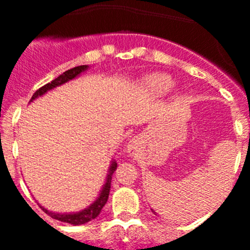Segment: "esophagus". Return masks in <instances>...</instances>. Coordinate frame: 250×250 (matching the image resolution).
<instances>
[{"instance_id": "34e87169", "label": "esophagus", "mask_w": 250, "mask_h": 250, "mask_svg": "<svg viewBox=\"0 0 250 250\" xmlns=\"http://www.w3.org/2000/svg\"><path fill=\"white\" fill-rule=\"evenodd\" d=\"M138 149H139L138 140H136V139H132V140L129 143V145H127V152H129L130 155H135Z\"/></svg>"}]
</instances>
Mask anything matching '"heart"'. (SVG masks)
<instances>
[{"label": "heart", "instance_id": "heart-1", "mask_svg": "<svg viewBox=\"0 0 250 250\" xmlns=\"http://www.w3.org/2000/svg\"><path fill=\"white\" fill-rule=\"evenodd\" d=\"M145 86L151 92L155 94H164L173 87L171 77L165 74H151L145 77Z\"/></svg>", "mask_w": 250, "mask_h": 250}]
</instances>
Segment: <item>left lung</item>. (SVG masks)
Instances as JSON below:
<instances>
[{
    "label": "left lung",
    "mask_w": 250,
    "mask_h": 250,
    "mask_svg": "<svg viewBox=\"0 0 250 250\" xmlns=\"http://www.w3.org/2000/svg\"><path fill=\"white\" fill-rule=\"evenodd\" d=\"M151 210H152V209H151ZM152 211H154V210H152ZM154 213H155V211H154ZM156 214V213H155Z\"/></svg>",
    "instance_id": "1"
}]
</instances>
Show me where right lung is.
Returning a JSON list of instances; mask_svg holds the SVG:
<instances>
[{
	"mask_svg": "<svg viewBox=\"0 0 250 250\" xmlns=\"http://www.w3.org/2000/svg\"><path fill=\"white\" fill-rule=\"evenodd\" d=\"M86 70H89V65H81V66H77V67L70 68V70L65 71L63 74L60 75V76H57L55 80L46 83V85L42 86L41 89L37 90V91L32 95L30 103H32V101L36 100V99L43 96V95L47 94L48 91L54 90L55 87H59V86L63 85V83H68V81L75 80L76 77L80 76V75L83 74V72H85ZM116 167H118L116 161L111 160L109 170H107V175H106V179H105V184H104L103 188H101L100 193H99V195L96 196V199H95L89 207H86L85 209H83V210L75 211V213H55V211L47 210L46 208L41 207V205H40V208H41L46 214H48L51 218L60 220V222L68 223V224H71V225H81V224L89 223L90 220L95 219L96 216H99V214H100L101 210H103L104 205L106 204V202H107V199H109L110 188H111V178L114 171L116 170Z\"/></svg>",
	"mask_w": 250,
	"mask_h": 250,
	"instance_id": "right-lung-1",
	"label": "right lung"
}]
</instances>
